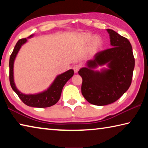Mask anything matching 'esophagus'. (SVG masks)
Wrapping results in <instances>:
<instances>
[{
	"instance_id": "obj_1",
	"label": "esophagus",
	"mask_w": 148,
	"mask_h": 148,
	"mask_svg": "<svg viewBox=\"0 0 148 148\" xmlns=\"http://www.w3.org/2000/svg\"><path fill=\"white\" fill-rule=\"evenodd\" d=\"M73 69H74V71L75 73H77L79 69V66H78V65H74V66H73Z\"/></svg>"
}]
</instances>
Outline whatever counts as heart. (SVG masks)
Returning <instances> with one entry per match:
<instances>
[{
    "mask_svg": "<svg viewBox=\"0 0 148 148\" xmlns=\"http://www.w3.org/2000/svg\"><path fill=\"white\" fill-rule=\"evenodd\" d=\"M80 40L85 45L89 43V51L95 53L102 48L103 46V40L99 35L93 36L89 32H83L80 35Z\"/></svg>",
    "mask_w": 148,
    "mask_h": 148,
    "instance_id": "b5f03b06",
    "label": "heart"
}]
</instances>
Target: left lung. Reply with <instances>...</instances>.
<instances>
[{
	"label": "left lung",
	"mask_w": 148,
	"mask_h": 148,
	"mask_svg": "<svg viewBox=\"0 0 148 148\" xmlns=\"http://www.w3.org/2000/svg\"><path fill=\"white\" fill-rule=\"evenodd\" d=\"M112 47L100 51L78 74L82 77V93L89 103L104 106L116 102L129 88L134 68V58L129 40L112 29H106ZM108 69L95 71L99 66Z\"/></svg>",
	"instance_id": "8db88e82"
}]
</instances>
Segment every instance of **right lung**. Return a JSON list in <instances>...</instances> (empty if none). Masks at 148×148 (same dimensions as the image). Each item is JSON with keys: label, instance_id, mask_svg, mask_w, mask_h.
I'll return each instance as SVG.
<instances>
[{"label": "right lung", "instance_id": "1", "mask_svg": "<svg viewBox=\"0 0 148 148\" xmlns=\"http://www.w3.org/2000/svg\"><path fill=\"white\" fill-rule=\"evenodd\" d=\"M33 34L29 36L31 38ZM27 41V38L20 39L15 46L14 51L10 57L9 67H10V82L12 89L16 92L19 99L24 104L29 106L36 108H47L56 104L61 97L62 89L65 84L74 75V71L72 69L58 75L55 79L53 83L49 87V88L43 92L36 94L26 95L22 93L17 89L14 79V63L15 59L21 47Z\"/></svg>", "mask_w": 148, "mask_h": 148}]
</instances>
